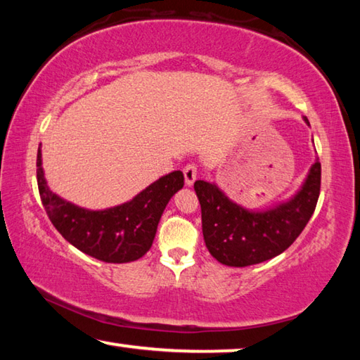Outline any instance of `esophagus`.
<instances>
[{"instance_id":"34e87169","label":"esophagus","mask_w":360,"mask_h":360,"mask_svg":"<svg viewBox=\"0 0 360 360\" xmlns=\"http://www.w3.org/2000/svg\"><path fill=\"white\" fill-rule=\"evenodd\" d=\"M182 172H184L186 184H187L188 187L193 186L195 179H197V167H195L193 163H188V165H187V167H184V169H182Z\"/></svg>"}]
</instances>
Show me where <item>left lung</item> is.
I'll return each mask as SVG.
<instances>
[{
	"instance_id": "8db88e82",
	"label": "left lung",
	"mask_w": 360,
	"mask_h": 360,
	"mask_svg": "<svg viewBox=\"0 0 360 360\" xmlns=\"http://www.w3.org/2000/svg\"><path fill=\"white\" fill-rule=\"evenodd\" d=\"M304 124L309 125L307 117ZM202 205L203 238L210 254L227 266H249L283 254L311 219L321 191L316 158L298 191L270 208L249 210L229 198L216 182L195 181Z\"/></svg>"
}]
</instances>
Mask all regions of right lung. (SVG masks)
<instances>
[{
  "mask_svg": "<svg viewBox=\"0 0 360 360\" xmlns=\"http://www.w3.org/2000/svg\"><path fill=\"white\" fill-rule=\"evenodd\" d=\"M36 167L42 205L53 227L79 251L108 264L141 259L154 243L168 202L184 187V174L178 169L158 178L129 202L105 210H87L51 191L42 168L41 146Z\"/></svg>",
  "mask_w": 360,
  "mask_h": 360,
  "instance_id": "1",
  "label": "right lung"
}]
</instances>
